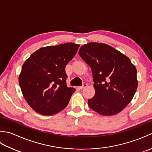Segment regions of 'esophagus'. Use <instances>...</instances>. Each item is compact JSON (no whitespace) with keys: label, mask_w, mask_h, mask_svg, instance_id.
Here are the masks:
<instances>
[{"label":"esophagus","mask_w":152,"mask_h":152,"mask_svg":"<svg viewBox=\"0 0 152 152\" xmlns=\"http://www.w3.org/2000/svg\"><path fill=\"white\" fill-rule=\"evenodd\" d=\"M87 87H88V84H87V83H83V86H82L78 87V88H79L80 89H83L86 88Z\"/></svg>","instance_id":"34e87169"}]
</instances>
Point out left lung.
<instances>
[{
  "label": "left lung",
  "mask_w": 152,
  "mask_h": 152,
  "mask_svg": "<svg viewBox=\"0 0 152 152\" xmlns=\"http://www.w3.org/2000/svg\"><path fill=\"white\" fill-rule=\"evenodd\" d=\"M78 53L93 74L95 94L88 100L89 107L102 115L121 112L137 89L136 67L124 54L106 44H84Z\"/></svg>",
  "instance_id": "obj_1"
}]
</instances>
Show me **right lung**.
Returning a JSON list of instances; mask_svg holds the SVG:
<instances>
[{
	"label": "right lung",
	"instance_id": "add662e5",
	"mask_svg": "<svg viewBox=\"0 0 152 152\" xmlns=\"http://www.w3.org/2000/svg\"><path fill=\"white\" fill-rule=\"evenodd\" d=\"M79 46L69 42L43 47L25 61L19 83L23 95L33 110L51 115L66 107L75 89L67 87L64 69Z\"/></svg>",
	"mask_w": 152,
	"mask_h": 152
}]
</instances>
